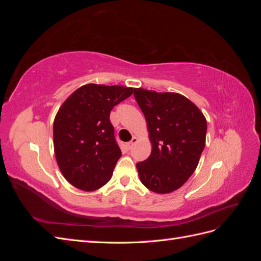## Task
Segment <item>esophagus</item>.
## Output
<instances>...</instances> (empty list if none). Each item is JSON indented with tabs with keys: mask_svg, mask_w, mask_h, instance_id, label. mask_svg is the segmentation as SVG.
<instances>
[{
	"mask_svg": "<svg viewBox=\"0 0 261 261\" xmlns=\"http://www.w3.org/2000/svg\"><path fill=\"white\" fill-rule=\"evenodd\" d=\"M136 141H137V138L136 137H133V139L129 141V143L126 145V147H127V149L129 150V149H132L133 148V146L136 144Z\"/></svg>",
	"mask_w": 261,
	"mask_h": 261,
	"instance_id": "34e87169",
	"label": "esophagus"
}]
</instances>
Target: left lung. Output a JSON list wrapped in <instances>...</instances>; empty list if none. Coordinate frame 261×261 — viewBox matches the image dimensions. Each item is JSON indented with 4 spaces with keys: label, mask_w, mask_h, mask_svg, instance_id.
<instances>
[{
    "label": "left lung",
    "mask_w": 261,
    "mask_h": 261,
    "mask_svg": "<svg viewBox=\"0 0 261 261\" xmlns=\"http://www.w3.org/2000/svg\"><path fill=\"white\" fill-rule=\"evenodd\" d=\"M147 121L151 154L138 162L139 178L156 194L176 191L195 172L206 145L207 121L191 100L175 92L134 89Z\"/></svg>",
    "instance_id": "1"
}]
</instances>
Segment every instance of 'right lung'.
<instances>
[{
  "mask_svg": "<svg viewBox=\"0 0 261 261\" xmlns=\"http://www.w3.org/2000/svg\"><path fill=\"white\" fill-rule=\"evenodd\" d=\"M133 91L123 86L88 84L61 106L53 124L54 153L69 184L92 192L111 178L122 152L110 113Z\"/></svg>",
  "mask_w": 261,
  "mask_h": 261,
  "instance_id": "right-lung-1",
  "label": "right lung"
}]
</instances>
